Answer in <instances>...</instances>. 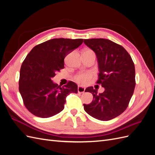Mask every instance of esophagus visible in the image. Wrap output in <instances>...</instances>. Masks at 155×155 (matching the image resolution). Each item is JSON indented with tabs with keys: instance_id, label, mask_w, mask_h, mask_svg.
Listing matches in <instances>:
<instances>
[{
	"instance_id": "34e87169",
	"label": "esophagus",
	"mask_w": 155,
	"mask_h": 155,
	"mask_svg": "<svg viewBox=\"0 0 155 155\" xmlns=\"http://www.w3.org/2000/svg\"><path fill=\"white\" fill-rule=\"evenodd\" d=\"M85 87H83L81 86H78V91L79 93H83L84 92H85Z\"/></svg>"
}]
</instances>
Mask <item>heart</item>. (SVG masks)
I'll return each mask as SVG.
<instances>
[{
	"mask_svg": "<svg viewBox=\"0 0 155 155\" xmlns=\"http://www.w3.org/2000/svg\"><path fill=\"white\" fill-rule=\"evenodd\" d=\"M91 78V74L90 73H81L76 77V81L81 85H85Z\"/></svg>",
	"mask_w": 155,
	"mask_h": 155,
	"instance_id": "1",
	"label": "heart"
}]
</instances>
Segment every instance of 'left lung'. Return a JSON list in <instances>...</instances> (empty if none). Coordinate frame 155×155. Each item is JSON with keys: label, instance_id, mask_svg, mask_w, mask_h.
<instances>
[{"label": "left lung", "instance_id": "obj_1", "mask_svg": "<svg viewBox=\"0 0 155 155\" xmlns=\"http://www.w3.org/2000/svg\"><path fill=\"white\" fill-rule=\"evenodd\" d=\"M88 47L94 51L98 63L97 84L104 88L97 94L92 87L85 92L92 94L90 104H83L87 113L101 121L118 116L125 110L132 97L135 82V68L130 55L120 45L109 39H84Z\"/></svg>", "mask_w": 155, "mask_h": 155}]
</instances>
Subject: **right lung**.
<instances>
[{
    "label": "right lung",
    "instance_id": "add662e5",
    "mask_svg": "<svg viewBox=\"0 0 155 155\" xmlns=\"http://www.w3.org/2000/svg\"><path fill=\"white\" fill-rule=\"evenodd\" d=\"M83 39H53L35 46L27 55L20 70L19 92L26 109L41 118H49L64 109L69 94L78 92L72 81L61 87L51 78L64 68V59Z\"/></svg>",
    "mask_w": 155,
    "mask_h": 155
}]
</instances>
